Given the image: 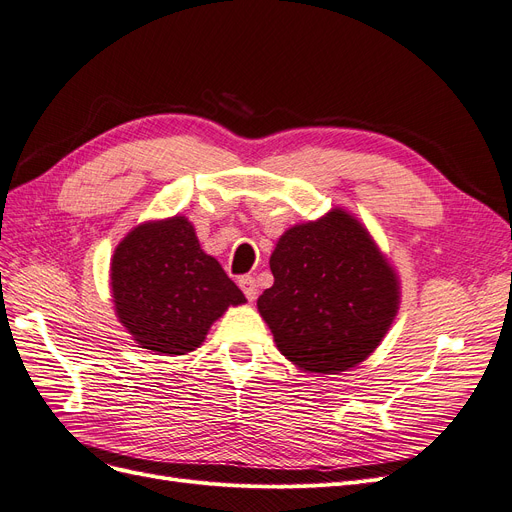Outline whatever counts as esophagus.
<instances>
[{
  "label": "esophagus",
  "instance_id": "1",
  "mask_svg": "<svg viewBox=\"0 0 512 512\" xmlns=\"http://www.w3.org/2000/svg\"><path fill=\"white\" fill-rule=\"evenodd\" d=\"M239 288L243 290V294H245V298H248L250 302H254L256 300V296H258V285H256V279L254 277H250V275H243V277H239Z\"/></svg>",
  "mask_w": 512,
  "mask_h": 512
}]
</instances>
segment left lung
<instances>
[{
  "label": "left lung",
  "instance_id": "obj_1",
  "mask_svg": "<svg viewBox=\"0 0 512 512\" xmlns=\"http://www.w3.org/2000/svg\"><path fill=\"white\" fill-rule=\"evenodd\" d=\"M269 264L275 283L258 298V313L302 372L351 370L378 349L399 313L395 267L344 208L294 224Z\"/></svg>",
  "mask_w": 512,
  "mask_h": 512
}]
</instances>
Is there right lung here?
<instances>
[{"label":"right lung","instance_id":"obj_1","mask_svg":"<svg viewBox=\"0 0 512 512\" xmlns=\"http://www.w3.org/2000/svg\"><path fill=\"white\" fill-rule=\"evenodd\" d=\"M109 277L119 323L155 355L199 349L229 306L248 302L182 214L136 224L117 243Z\"/></svg>","mask_w":512,"mask_h":512}]
</instances>
